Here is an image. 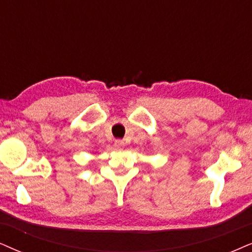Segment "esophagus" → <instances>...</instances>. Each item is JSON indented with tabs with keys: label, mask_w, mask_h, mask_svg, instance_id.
Instances as JSON below:
<instances>
[{
	"label": "esophagus",
	"mask_w": 252,
	"mask_h": 252,
	"mask_svg": "<svg viewBox=\"0 0 252 252\" xmlns=\"http://www.w3.org/2000/svg\"><path fill=\"white\" fill-rule=\"evenodd\" d=\"M123 146H124V142L122 141V139H116V141H115V148L121 150V149H123Z\"/></svg>",
	"instance_id": "obj_1"
}]
</instances>
